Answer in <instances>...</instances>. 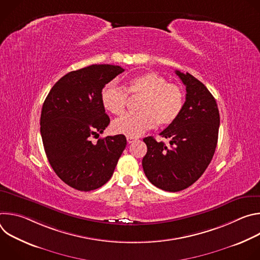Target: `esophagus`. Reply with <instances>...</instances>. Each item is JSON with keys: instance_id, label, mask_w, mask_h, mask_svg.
<instances>
[{"instance_id": "esophagus-1", "label": "esophagus", "mask_w": 260, "mask_h": 260, "mask_svg": "<svg viewBox=\"0 0 260 260\" xmlns=\"http://www.w3.org/2000/svg\"><path fill=\"white\" fill-rule=\"evenodd\" d=\"M126 140H127V143L131 144V143H134L137 141V138H134V137H126Z\"/></svg>"}]
</instances>
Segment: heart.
Returning a JSON list of instances; mask_svg holds the SVG:
<instances>
[{
	"label": "heart",
	"instance_id": "1",
	"mask_svg": "<svg viewBox=\"0 0 260 260\" xmlns=\"http://www.w3.org/2000/svg\"><path fill=\"white\" fill-rule=\"evenodd\" d=\"M127 92L133 96H141L138 105L139 113H125L112 123L115 133L127 137H139L148 129L173 123L180 115L184 106V92L175 83L154 72H148L131 79ZM121 86L111 82L102 90L104 107L113 114L123 112L128 94Z\"/></svg>",
	"mask_w": 260,
	"mask_h": 260
}]
</instances>
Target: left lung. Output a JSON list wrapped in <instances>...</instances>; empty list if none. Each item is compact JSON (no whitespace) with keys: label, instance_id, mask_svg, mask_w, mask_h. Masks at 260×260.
Instances as JSON below:
<instances>
[{"label":"left lung","instance_id":"1","mask_svg":"<svg viewBox=\"0 0 260 260\" xmlns=\"http://www.w3.org/2000/svg\"><path fill=\"white\" fill-rule=\"evenodd\" d=\"M176 74L186 86V100L179 117L159 134L170 139L171 147L147 137L142 160L148 180L171 192L189 187L204 174L216 149L220 124L216 100L208 88L189 73Z\"/></svg>","mask_w":260,"mask_h":260}]
</instances>
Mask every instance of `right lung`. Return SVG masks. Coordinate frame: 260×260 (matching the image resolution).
<instances>
[{
	"instance_id": "1",
	"label": "right lung",
	"mask_w": 260,
	"mask_h": 260,
	"mask_svg": "<svg viewBox=\"0 0 260 260\" xmlns=\"http://www.w3.org/2000/svg\"><path fill=\"white\" fill-rule=\"evenodd\" d=\"M124 70L91 64L61 77L44 101L40 131L46 156L55 174L80 191L100 188L112 177L126 146L123 135L91 142L110 123L101 93Z\"/></svg>"
}]
</instances>
